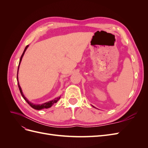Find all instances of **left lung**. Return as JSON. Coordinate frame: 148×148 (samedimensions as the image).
Returning a JSON list of instances; mask_svg holds the SVG:
<instances>
[{"instance_id": "obj_1", "label": "left lung", "mask_w": 148, "mask_h": 148, "mask_svg": "<svg viewBox=\"0 0 148 148\" xmlns=\"http://www.w3.org/2000/svg\"><path fill=\"white\" fill-rule=\"evenodd\" d=\"M92 106V107H95V108H96V107H94V106Z\"/></svg>"}]
</instances>
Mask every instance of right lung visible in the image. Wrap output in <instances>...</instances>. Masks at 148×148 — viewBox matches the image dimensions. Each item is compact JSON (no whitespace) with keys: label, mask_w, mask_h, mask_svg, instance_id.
<instances>
[{"label":"right lung","mask_w":148,"mask_h":148,"mask_svg":"<svg viewBox=\"0 0 148 148\" xmlns=\"http://www.w3.org/2000/svg\"><path fill=\"white\" fill-rule=\"evenodd\" d=\"M28 46H29V45L26 46V47L25 48V50H24L23 53H22V55H21V58H20V62H19L18 67V71H17V82H18V88H19V89H20V93H21V95L22 97H23V99H24L26 102H27L28 104L31 107H32V108H33V109H36V110H41V109H48V108H49V107H52L54 104H56V102H57V101L60 99V96L57 97L55 98L54 99H52V100H51V101H47V102H45V103H43V104H33V103H32L31 102L29 101L28 99H27V98H26V97L24 96L23 92H22L21 88V86H20V84H19V82H18V73L19 66H20V63H21V62L22 58H23V56H24V54H25V52H26V49H27V48L28 47Z\"/></svg>","instance_id":"add662e5"}]
</instances>
